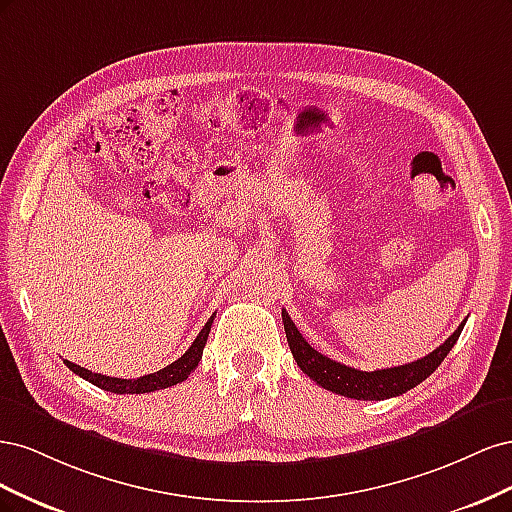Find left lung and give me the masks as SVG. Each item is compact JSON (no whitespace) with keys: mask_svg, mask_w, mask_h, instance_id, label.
<instances>
[{"mask_svg":"<svg viewBox=\"0 0 512 512\" xmlns=\"http://www.w3.org/2000/svg\"><path fill=\"white\" fill-rule=\"evenodd\" d=\"M282 320H284L290 352L294 356V361H297V365L303 369V374H307L316 384H320L322 389L350 397V399H363V401H380V399L397 397L401 393L414 389L416 384H421L446 359V354L451 352V348L457 344V339L463 331V324H466V320H463L457 327V331L448 337L440 348L429 352L427 356H423V359L408 365L391 367V369L361 371V369L348 367L344 363L331 361L329 356H324L309 346L284 309H282Z\"/></svg>","mask_w":512,"mask_h":512,"instance_id":"obj_1","label":"left lung"}]
</instances>
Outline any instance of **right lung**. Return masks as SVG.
<instances>
[{
  "mask_svg": "<svg viewBox=\"0 0 512 512\" xmlns=\"http://www.w3.org/2000/svg\"><path fill=\"white\" fill-rule=\"evenodd\" d=\"M211 322H213V316L207 320L205 327L200 329V333L196 335L192 346L185 350V354L179 356L175 363H170L164 369L153 371V374L141 376V378H136V380H123V378L102 376V374H94V371H89V369H85L81 365H74L72 361H64V363H66L68 369L74 371L76 376H81L83 380L96 384L98 389L111 391V393H117V395H141V393H153V391H160V389H168V386H175V384H179L183 380H188V376L198 367V361L203 359V348L207 344V337H209V331H211Z\"/></svg>",
  "mask_w": 512,
  "mask_h": 512,
  "instance_id": "add662e5",
  "label": "right lung"
}]
</instances>
